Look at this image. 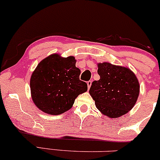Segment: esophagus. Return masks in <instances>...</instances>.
Returning a JSON list of instances; mask_svg holds the SVG:
<instances>
[{"mask_svg":"<svg viewBox=\"0 0 160 160\" xmlns=\"http://www.w3.org/2000/svg\"><path fill=\"white\" fill-rule=\"evenodd\" d=\"M91 84H92V81H88V89H90V86H91Z\"/></svg>","mask_w":160,"mask_h":160,"instance_id":"1","label":"esophagus"}]
</instances>
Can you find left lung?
<instances>
[{
  "label": "left lung",
  "instance_id": "1",
  "mask_svg": "<svg viewBox=\"0 0 160 160\" xmlns=\"http://www.w3.org/2000/svg\"><path fill=\"white\" fill-rule=\"evenodd\" d=\"M100 79L92 82L89 92L104 115L118 118L130 111L139 96V84L130 69L104 62L98 64Z\"/></svg>",
  "mask_w": 160,
  "mask_h": 160
}]
</instances>
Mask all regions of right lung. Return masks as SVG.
I'll return each mask as SVG.
<instances>
[{
	"mask_svg": "<svg viewBox=\"0 0 160 160\" xmlns=\"http://www.w3.org/2000/svg\"><path fill=\"white\" fill-rule=\"evenodd\" d=\"M72 56L53 54L39 63L30 79L32 101L44 113L59 115L72 108L79 94L88 90L79 79L81 71Z\"/></svg>",
	"mask_w": 160,
	"mask_h": 160,
	"instance_id": "add662e5",
	"label": "right lung"
}]
</instances>
